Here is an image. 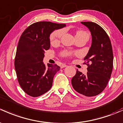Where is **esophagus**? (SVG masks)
Returning <instances> with one entry per match:
<instances>
[{"mask_svg":"<svg viewBox=\"0 0 123 123\" xmlns=\"http://www.w3.org/2000/svg\"><path fill=\"white\" fill-rule=\"evenodd\" d=\"M68 67V65H67L66 64H62V65H61V68H65V67Z\"/></svg>","mask_w":123,"mask_h":123,"instance_id":"esophagus-1","label":"esophagus"}]
</instances>
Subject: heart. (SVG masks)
Instances as JSON below:
<instances>
[{"instance_id": "1", "label": "heart", "mask_w": 123, "mask_h": 123, "mask_svg": "<svg viewBox=\"0 0 123 123\" xmlns=\"http://www.w3.org/2000/svg\"><path fill=\"white\" fill-rule=\"evenodd\" d=\"M63 34V31L62 30H58L55 31L53 32L51 34V37H50V40H51V43H55L58 42V41L60 40L61 38L62 35ZM88 35V33L86 32H84V31H78L77 32V33H76L75 37H78V36L82 35ZM70 52H65L63 53V55H65V56H68V55H71Z\"/></svg>"}]
</instances>
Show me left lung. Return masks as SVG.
Instances as JSON below:
<instances>
[{"label":"left lung","mask_w":123,"mask_h":123,"mask_svg":"<svg viewBox=\"0 0 123 123\" xmlns=\"http://www.w3.org/2000/svg\"><path fill=\"white\" fill-rule=\"evenodd\" d=\"M91 32L92 42L84 58L88 65L86 75L77 70L71 80L72 87L86 97L100 94L111 77L113 66V53L110 39L105 31L92 22H81Z\"/></svg>","instance_id":"left-lung-1"}]
</instances>
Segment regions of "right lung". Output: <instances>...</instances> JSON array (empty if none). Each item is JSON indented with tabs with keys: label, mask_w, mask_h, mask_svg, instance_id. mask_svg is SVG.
Segmentation results:
<instances>
[{
	"label": "right lung",
	"mask_w": 123,
	"mask_h": 123,
	"mask_svg": "<svg viewBox=\"0 0 123 123\" xmlns=\"http://www.w3.org/2000/svg\"><path fill=\"white\" fill-rule=\"evenodd\" d=\"M65 24L39 22L25 30L18 42L15 68L19 85L30 96L37 97L49 91L60 69L56 64L45 65V51L50 48V35Z\"/></svg>",
	"instance_id": "add662e5"
}]
</instances>
